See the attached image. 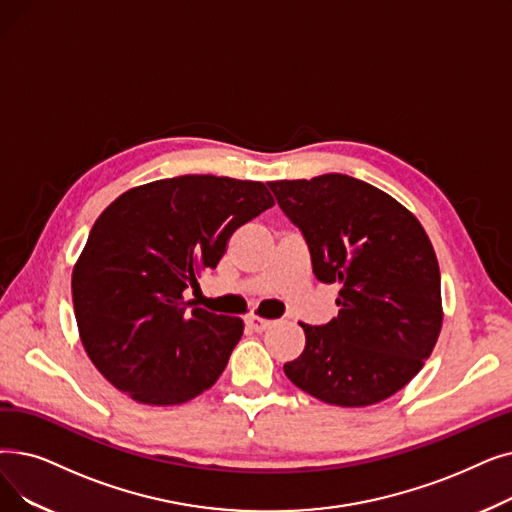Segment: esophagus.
<instances>
[{
    "instance_id": "esophagus-1",
    "label": "esophagus",
    "mask_w": 512,
    "mask_h": 512,
    "mask_svg": "<svg viewBox=\"0 0 512 512\" xmlns=\"http://www.w3.org/2000/svg\"><path fill=\"white\" fill-rule=\"evenodd\" d=\"M244 322H247V326H249L251 330H255V332H263V330H268V328L274 324L272 320H265V318H261V316H255V314H251V316L244 318Z\"/></svg>"
}]
</instances>
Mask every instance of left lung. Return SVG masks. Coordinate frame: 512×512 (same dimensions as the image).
Listing matches in <instances>:
<instances>
[{
  "label": "left lung",
  "mask_w": 512,
  "mask_h": 512,
  "mask_svg": "<svg viewBox=\"0 0 512 512\" xmlns=\"http://www.w3.org/2000/svg\"><path fill=\"white\" fill-rule=\"evenodd\" d=\"M301 228L320 282L341 284L339 316L299 324L293 385L341 408L379 404L425 366L443 324L441 278L420 221L387 192L343 173L270 182Z\"/></svg>",
  "instance_id": "1"
}]
</instances>
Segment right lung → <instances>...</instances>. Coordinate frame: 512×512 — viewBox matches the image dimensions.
<instances>
[{"instance_id": "add662e5", "label": "right lung", "mask_w": 512, "mask_h": 512, "mask_svg": "<svg viewBox=\"0 0 512 512\" xmlns=\"http://www.w3.org/2000/svg\"><path fill=\"white\" fill-rule=\"evenodd\" d=\"M274 196L261 182L180 175L110 203L73 268L79 339L104 379L146 406H177L224 372L244 322L184 291L215 270L228 240Z\"/></svg>"}]
</instances>
